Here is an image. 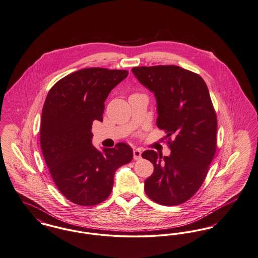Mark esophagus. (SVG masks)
Listing matches in <instances>:
<instances>
[{"instance_id":"34e87169","label":"esophagus","mask_w":258,"mask_h":258,"mask_svg":"<svg viewBox=\"0 0 258 258\" xmlns=\"http://www.w3.org/2000/svg\"><path fill=\"white\" fill-rule=\"evenodd\" d=\"M141 158V151L139 149H135L134 150V159L139 160Z\"/></svg>"}]
</instances>
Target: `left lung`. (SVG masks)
<instances>
[{
	"label": "left lung",
	"mask_w": 258,
	"mask_h": 258,
	"mask_svg": "<svg viewBox=\"0 0 258 258\" xmlns=\"http://www.w3.org/2000/svg\"><path fill=\"white\" fill-rule=\"evenodd\" d=\"M157 100V126L167 134L170 156L146 150L154 165L144 181L147 197L162 205H178L192 198L206 178L217 147V117L205 81L178 66L132 69ZM174 140L172 141L170 137Z\"/></svg>",
	"instance_id": "1"
}]
</instances>
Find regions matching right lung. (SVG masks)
I'll list each match as a JSON object with an SVG mask.
<instances>
[{
    "label": "right lung",
    "instance_id": "add662e5",
    "mask_svg": "<svg viewBox=\"0 0 258 258\" xmlns=\"http://www.w3.org/2000/svg\"><path fill=\"white\" fill-rule=\"evenodd\" d=\"M128 72L88 68L59 80L42 110L40 144L55 184L70 201L99 204L110 196L116 170L130 163L133 149L119 142L101 152L92 145L94 120H103L105 100Z\"/></svg>",
    "mask_w": 258,
    "mask_h": 258
}]
</instances>
